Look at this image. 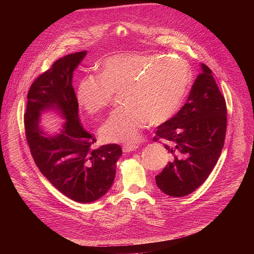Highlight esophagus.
Here are the masks:
<instances>
[{
  "mask_svg": "<svg viewBox=\"0 0 254 254\" xmlns=\"http://www.w3.org/2000/svg\"><path fill=\"white\" fill-rule=\"evenodd\" d=\"M139 147L138 144H127L123 146V150L124 152H130V151H134Z\"/></svg>",
  "mask_w": 254,
  "mask_h": 254,
  "instance_id": "1",
  "label": "esophagus"
}]
</instances>
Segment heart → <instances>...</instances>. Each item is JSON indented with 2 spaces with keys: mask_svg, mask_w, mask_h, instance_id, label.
Masks as SVG:
<instances>
[{
  "mask_svg": "<svg viewBox=\"0 0 254 254\" xmlns=\"http://www.w3.org/2000/svg\"><path fill=\"white\" fill-rule=\"evenodd\" d=\"M190 68L179 58L153 53H126L106 59L100 75L84 77L76 99L95 114L108 107L115 92L123 93V108L114 110L100 127L109 143H134L148 122L161 126L179 110L190 83Z\"/></svg>",
  "mask_w": 254,
  "mask_h": 254,
  "instance_id": "1",
  "label": "heart"
}]
</instances>
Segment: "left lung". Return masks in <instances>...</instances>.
<instances>
[{
	"label": "left lung",
	"instance_id": "8db88e82",
	"mask_svg": "<svg viewBox=\"0 0 254 254\" xmlns=\"http://www.w3.org/2000/svg\"><path fill=\"white\" fill-rule=\"evenodd\" d=\"M188 101L156 129L165 139L171 161L155 176L156 185L171 196L194 191L209 177L220 156L226 131V104L209 66L202 64Z\"/></svg>",
	"mask_w": 254,
	"mask_h": 254
}]
</instances>
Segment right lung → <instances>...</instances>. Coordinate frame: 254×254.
Listing matches in <instances>:
<instances>
[{
  "instance_id": "1",
  "label": "right lung",
  "mask_w": 254,
  "mask_h": 254,
  "mask_svg": "<svg viewBox=\"0 0 254 254\" xmlns=\"http://www.w3.org/2000/svg\"><path fill=\"white\" fill-rule=\"evenodd\" d=\"M85 56L84 50L61 58L32 83L24 129L40 172L65 196L88 204L110 190L123 150L117 144L93 149L91 146L97 140L80 124L72 78ZM49 109L59 111L67 120L55 136L47 135L38 125L41 112Z\"/></svg>"
}]
</instances>
